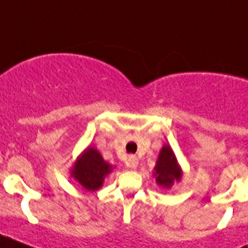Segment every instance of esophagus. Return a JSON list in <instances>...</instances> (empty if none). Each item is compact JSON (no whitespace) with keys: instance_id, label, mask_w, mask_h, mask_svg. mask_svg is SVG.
I'll return each mask as SVG.
<instances>
[{"instance_id":"34e87169","label":"esophagus","mask_w":248,"mask_h":248,"mask_svg":"<svg viewBox=\"0 0 248 248\" xmlns=\"http://www.w3.org/2000/svg\"><path fill=\"white\" fill-rule=\"evenodd\" d=\"M126 164H128L129 168L137 169L138 164H139V160H138V157L135 156V155H130V156L128 157V161H126Z\"/></svg>"}]
</instances>
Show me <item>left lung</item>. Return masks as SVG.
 <instances>
[{"mask_svg": "<svg viewBox=\"0 0 248 248\" xmlns=\"http://www.w3.org/2000/svg\"><path fill=\"white\" fill-rule=\"evenodd\" d=\"M153 175L157 185L164 189H171L175 183H179L183 179V169L177 161L174 150L168 144L160 150Z\"/></svg>", "mask_w": 248, "mask_h": 248, "instance_id": "left-lung-1", "label": "left lung"}]
</instances>
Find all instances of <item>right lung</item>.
Here are the masks:
<instances>
[{
    "instance_id": "right-lung-1",
    "label": "right lung",
    "mask_w": 248,
    "mask_h": 248,
    "mask_svg": "<svg viewBox=\"0 0 248 248\" xmlns=\"http://www.w3.org/2000/svg\"><path fill=\"white\" fill-rule=\"evenodd\" d=\"M113 171V165L103 159L99 150L88 146L80 153L71 168V177L87 191H97L103 186L105 176Z\"/></svg>"
}]
</instances>
